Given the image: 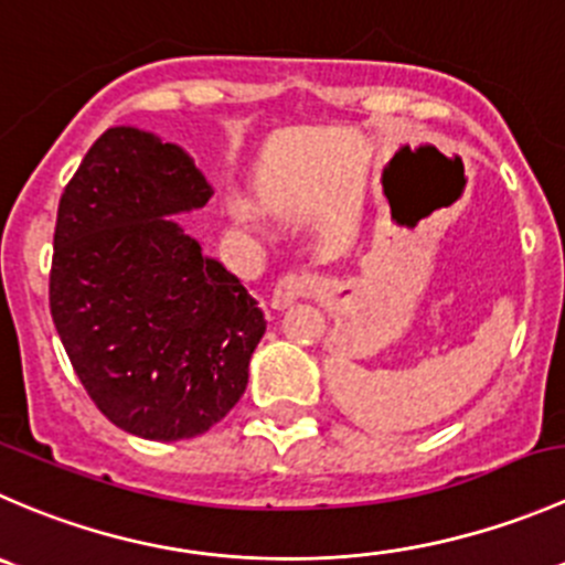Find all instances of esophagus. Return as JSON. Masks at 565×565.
I'll use <instances>...</instances> for the list:
<instances>
[{"mask_svg": "<svg viewBox=\"0 0 565 565\" xmlns=\"http://www.w3.org/2000/svg\"><path fill=\"white\" fill-rule=\"evenodd\" d=\"M321 290V280L312 275H285L280 277V282L275 285L271 290V307L275 310H288L294 301L299 299H310Z\"/></svg>", "mask_w": 565, "mask_h": 565, "instance_id": "1", "label": "esophagus"}]
</instances>
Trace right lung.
<instances>
[{
    "label": "right lung",
    "mask_w": 565,
    "mask_h": 565,
    "mask_svg": "<svg viewBox=\"0 0 565 565\" xmlns=\"http://www.w3.org/2000/svg\"><path fill=\"white\" fill-rule=\"evenodd\" d=\"M211 194L178 145L120 126L95 139L60 198L54 327L100 415L134 437L175 443L216 426L266 332L242 280L164 220Z\"/></svg>",
    "instance_id": "1"
}]
</instances>
